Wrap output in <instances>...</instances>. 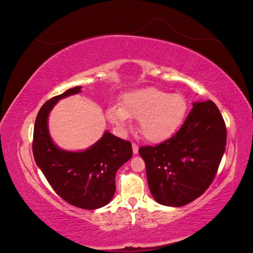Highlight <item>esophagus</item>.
Listing matches in <instances>:
<instances>
[{
  "instance_id": "1",
  "label": "esophagus",
  "mask_w": 253,
  "mask_h": 253,
  "mask_svg": "<svg viewBox=\"0 0 253 253\" xmlns=\"http://www.w3.org/2000/svg\"><path fill=\"white\" fill-rule=\"evenodd\" d=\"M132 147H133V153H134V154L136 155L137 153H138V149H139V148H138V145H137L136 143H133V144H132Z\"/></svg>"
}]
</instances>
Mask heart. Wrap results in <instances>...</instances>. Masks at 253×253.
<instances>
[{"mask_svg":"<svg viewBox=\"0 0 253 253\" xmlns=\"http://www.w3.org/2000/svg\"><path fill=\"white\" fill-rule=\"evenodd\" d=\"M187 113L188 101L183 95L145 87L124 95L121 106H112L108 111V118L121 128L126 127L129 118L138 119L139 131L144 138L160 142L176 133Z\"/></svg>","mask_w":253,"mask_h":253,"instance_id":"1","label":"heart"}]
</instances>
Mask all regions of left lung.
Here are the masks:
<instances>
[{"mask_svg": "<svg viewBox=\"0 0 253 253\" xmlns=\"http://www.w3.org/2000/svg\"><path fill=\"white\" fill-rule=\"evenodd\" d=\"M226 141V125L215 103H193L171 138L138 151L154 200L164 206L181 207L205 193L215 178Z\"/></svg>", "mask_w": 253, "mask_h": 253, "instance_id": "left-lung-1", "label": "left lung"}]
</instances>
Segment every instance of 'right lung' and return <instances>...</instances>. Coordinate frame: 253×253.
<instances>
[{
  "label": "right lung",
  "instance_id": "1",
  "mask_svg": "<svg viewBox=\"0 0 253 253\" xmlns=\"http://www.w3.org/2000/svg\"><path fill=\"white\" fill-rule=\"evenodd\" d=\"M81 86L67 89L45 102L37 115L33 153L36 164L55 192L78 208L94 210L108 205L115 194V176L132 157V144L105 132L94 145L82 152L60 150L50 139L47 117L60 99L80 93Z\"/></svg>",
  "mask_w": 253,
  "mask_h": 253
}]
</instances>
